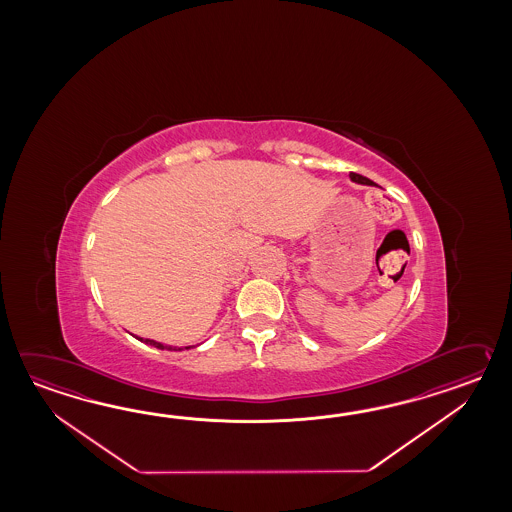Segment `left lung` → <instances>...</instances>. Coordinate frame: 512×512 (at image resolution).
I'll return each mask as SVG.
<instances>
[{
	"mask_svg": "<svg viewBox=\"0 0 512 512\" xmlns=\"http://www.w3.org/2000/svg\"><path fill=\"white\" fill-rule=\"evenodd\" d=\"M349 177H351V181H353V183H359V185L377 186L375 185V183H373V181H370L368 177H364V175L360 174H355V172H351V174H349Z\"/></svg>",
	"mask_w": 512,
	"mask_h": 512,
	"instance_id": "1",
	"label": "left lung"
}]
</instances>
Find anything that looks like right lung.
I'll use <instances>...</instances> for the list:
<instances>
[{
    "label": "right lung",
    "mask_w": 512,
    "mask_h": 512,
    "mask_svg": "<svg viewBox=\"0 0 512 512\" xmlns=\"http://www.w3.org/2000/svg\"><path fill=\"white\" fill-rule=\"evenodd\" d=\"M139 340H142V342H146V344H150V346H153V348L157 349H170V351H181V348H172V346H164V344H161V342H155V340H150V338H141L137 337ZM190 348V346H188ZM186 348V349H188Z\"/></svg>",
    "instance_id": "right-lung-1"
}]
</instances>
